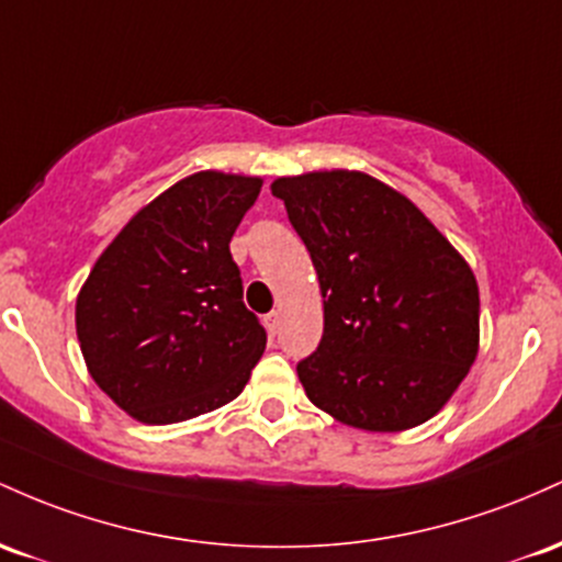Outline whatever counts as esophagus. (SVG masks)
I'll use <instances>...</instances> for the list:
<instances>
[{
  "mask_svg": "<svg viewBox=\"0 0 562 562\" xmlns=\"http://www.w3.org/2000/svg\"><path fill=\"white\" fill-rule=\"evenodd\" d=\"M262 321H265V329H268L270 337H276V334H279V329H281V313L279 311L268 313Z\"/></svg>",
  "mask_w": 562,
  "mask_h": 562,
  "instance_id": "esophagus-1",
  "label": "esophagus"
}]
</instances>
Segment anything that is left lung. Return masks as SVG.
<instances>
[{"label":"left lung","mask_w":562,"mask_h":562,"mask_svg":"<svg viewBox=\"0 0 562 562\" xmlns=\"http://www.w3.org/2000/svg\"><path fill=\"white\" fill-rule=\"evenodd\" d=\"M270 191L324 294V337L297 363L307 398L371 432L438 414L477 356L470 265L412 201L363 172L279 178Z\"/></svg>","instance_id":"left-lung-1"}]
</instances>
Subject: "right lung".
<instances>
[{
    "label": "right lung",
    "mask_w": 562,
    "mask_h": 562,
    "mask_svg": "<svg viewBox=\"0 0 562 562\" xmlns=\"http://www.w3.org/2000/svg\"><path fill=\"white\" fill-rule=\"evenodd\" d=\"M260 178L199 172L143 206L94 262L77 300L92 380L145 425L236 398L268 334L244 305L231 238Z\"/></svg>",
    "instance_id": "add662e5"
}]
</instances>
